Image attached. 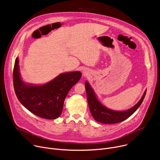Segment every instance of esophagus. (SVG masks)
Instances as JSON below:
<instances>
[{
  "instance_id": "esophagus-1",
  "label": "esophagus",
  "mask_w": 160,
  "mask_h": 160,
  "mask_svg": "<svg viewBox=\"0 0 160 160\" xmlns=\"http://www.w3.org/2000/svg\"><path fill=\"white\" fill-rule=\"evenodd\" d=\"M83 73L85 75V73H86V72H85V71H83Z\"/></svg>"
}]
</instances>
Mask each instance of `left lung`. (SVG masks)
<instances>
[{"instance_id": "obj_1", "label": "left lung", "mask_w": 160, "mask_h": 160, "mask_svg": "<svg viewBox=\"0 0 160 160\" xmlns=\"http://www.w3.org/2000/svg\"><path fill=\"white\" fill-rule=\"evenodd\" d=\"M85 86L89 109L94 119L98 122L105 124L120 123L130 117L141 105L147 90H145L140 101L132 108L125 111H115L106 107L100 102L93 88L87 81H85Z\"/></svg>"}]
</instances>
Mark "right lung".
<instances>
[{"mask_svg":"<svg viewBox=\"0 0 160 160\" xmlns=\"http://www.w3.org/2000/svg\"><path fill=\"white\" fill-rule=\"evenodd\" d=\"M81 77L80 72H66L42 85L27 83L21 79L16 58L13 83L18 100L28 110L40 118L53 120L60 117L68 93Z\"/></svg>","mask_w":160,"mask_h":160,"instance_id":"right-lung-1","label":"right lung"}]
</instances>
